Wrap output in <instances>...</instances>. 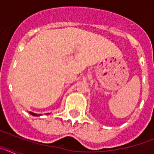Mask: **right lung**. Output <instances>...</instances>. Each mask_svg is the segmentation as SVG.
<instances>
[{"label": "right lung", "instance_id": "right-lung-1", "mask_svg": "<svg viewBox=\"0 0 154 154\" xmlns=\"http://www.w3.org/2000/svg\"><path fill=\"white\" fill-rule=\"evenodd\" d=\"M30 114H31L32 116H41V114H35L34 113V112H30ZM48 114H49V113H48Z\"/></svg>", "mask_w": 154, "mask_h": 154}]
</instances>
